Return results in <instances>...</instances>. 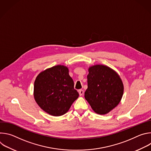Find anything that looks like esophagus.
<instances>
[{
    "label": "esophagus",
    "instance_id": "34e87169",
    "mask_svg": "<svg viewBox=\"0 0 151 151\" xmlns=\"http://www.w3.org/2000/svg\"><path fill=\"white\" fill-rule=\"evenodd\" d=\"M78 92H79V95H80L81 96L83 94V90H79L78 91Z\"/></svg>",
    "mask_w": 151,
    "mask_h": 151
}]
</instances>
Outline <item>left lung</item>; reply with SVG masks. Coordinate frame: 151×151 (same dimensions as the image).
I'll return each mask as SVG.
<instances>
[{
	"label": "left lung",
	"mask_w": 151,
	"mask_h": 151,
	"mask_svg": "<svg viewBox=\"0 0 151 151\" xmlns=\"http://www.w3.org/2000/svg\"><path fill=\"white\" fill-rule=\"evenodd\" d=\"M88 72V88L85 92V98L96 113H109L121 100L124 92L122 82L114 70L106 66H91Z\"/></svg>",
	"instance_id": "1"
}]
</instances>
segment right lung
Here are the masks:
<instances>
[{
	"label": "right lung",
	"mask_w": 151,
	"mask_h": 151,
	"mask_svg": "<svg viewBox=\"0 0 151 151\" xmlns=\"http://www.w3.org/2000/svg\"><path fill=\"white\" fill-rule=\"evenodd\" d=\"M78 96L66 66L58 65L43 71L35 81L36 103L42 109L52 116L66 114Z\"/></svg>",
	"instance_id": "1"
}]
</instances>
